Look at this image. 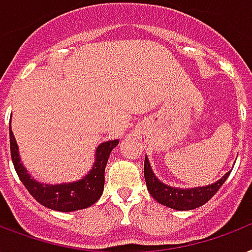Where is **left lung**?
Masks as SVG:
<instances>
[{
  "label": "left lung",
  "instance_id": "8db88e82",
  "mask_svg": "<svg viewBox=\"0 0 252 252\" xmlns=\"http://www.w3.org/2000/svg\"><path fill=\"white\" fill-rule=\"evenodd\" d=\"M230 172L231 171H229L218 181L206 187H196V188L188 189L173 188L161 183L154 175L147 157L144 158V179H146L148 192L159 204L175 210H192L206 204L218 192V189L221 188L222 184L229 177Z\"/></svg>",
  "mask_w": 252,
  "mask_h": 252
}]
</instances>
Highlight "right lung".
Masks as SVG:
<instances>
[{"mask_svg":"<svg viewBox=\"0 0 252 252\" xmlns=\"http://www.w3.org/2000/svg\"><path fill=\"white\" fill-rule=\"evenodd\" d=\"M10 151L11 160L18 177L39 204L48 209L58 212H75L89 208L98 201L105 184V167L108 163L112 150L120 143V140H108L101 143L95 150V159L93 167L81 180L63 184H43L31 177L27 169L21 163L18 144L15 142L10 127Z\"/></svg>","mask_w":252,"mask_h":252,"instance_id":"1","label":"right lung"}]
</instances>
